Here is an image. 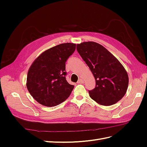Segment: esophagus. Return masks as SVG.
<instances>
[{
  "instance_id": "obj_1",
  "label": "esophagus",
  "mask_w": 147,
  "mask_h": 147,
  "mask_svg": "<svg viewBox=\"0 0 147 147\" xmlns=\"http://www.w3.org/2000/svg\"><path fill=\"white\" fill-rule=\"evenodd\" d=\"M77 83H84V80H83L82 78H79L78 82H77Z\"/></svg>"
}]
</instances>
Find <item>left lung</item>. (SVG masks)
Masks as SVG:
<instances>
[{"label": "left lung", "instance_id": "obj_1", "mask_svg": "<svg viewBox=\"0 0 147 147\" xmlns=\"http://www.w3.org/2000/svg\"><path fill=\"white\" fill-rule=\"evenodd\" d=\"M77 50L95 78V88L88 91L91 98L105 106L121 100L129 83L127 73L121 63L105 47L94 42L77 44Z\"/></svg>", "mask_w": 147, "mask_h": 147}]
</instances>
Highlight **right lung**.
I'll use <instances>...</instances> for the list:
<instances>
[{
	"label": "right lung",
	"mask_w": 147,
	"mask_h": 147,
	"mask_svg": "<svg viewBox=\"0 0 147 147\" xmlns=\"http://www.w3.org/2000/svg\"><path fill=\"white\" fill-rule=\"evenodd\" d=\"M76 44L65 43L43 52L28 70L26 86L33 98L44 106L60 104L74 88L65 79V62L75 50Z\"/></svg>",
	"instance_id": "right-lung-1"
}]
</instances>
